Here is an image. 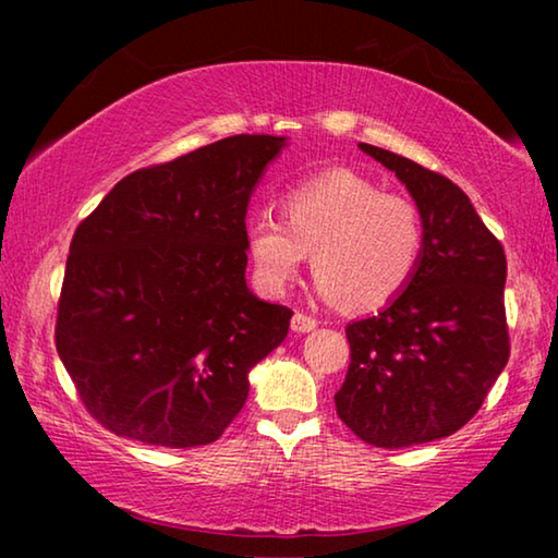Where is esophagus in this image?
Returning <instances> with one entry per match:
<instances>
[{"label": "esophagus", "mask_w": 558, "mask_h": 558, "mask_svg": "<svg viewBox=\"0 0 558 558\" xmlns=\"http://www.w3.org/2000/svg\"><path fill=\"white\" fill-rule=\"evenodd\" d=\"M290 327H292V332H313V329L317 327V319L305 315V313H295L290 319Z\"/></svg>", "instance_id": "obj_1"}]
</instances>
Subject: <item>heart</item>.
<instances>
[{"mask_svg":"<svg viewBox=\"0 0 558 558\" xmlns=\"http://www.w3.org/2000/svg\"><path fill=\"white\" fill-rule=\"evenodd\" d=\"M282 221L260 214L245 229L258 286L282 295L313 253L319 295L366 313L409 286L423 253V221L411 199L332 169L282 194Z\"/></svg>","mask_w":558,"mask_h":558,"instance_id":"1","label":"heart"}]
</instances>
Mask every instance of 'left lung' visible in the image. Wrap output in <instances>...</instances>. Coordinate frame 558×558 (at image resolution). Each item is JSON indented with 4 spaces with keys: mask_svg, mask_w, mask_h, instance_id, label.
<instances>
[{
    "mask_svg": "<svg viewBox=\"0 0 558 558\" xmlns=\"http://www.w3.org/2000/svg\"><path fill=\"white\" fill-rule=\"evenodd\" d=\"M423 221V253L379 315L347 325L349 369L335 393L344 426L376 448L452 436L480 411L509 359L502 243L448 177L374 145Z\"/></svg>",
    "mask_w": 558,
    "mask_h": 558,
    "instance_id": "obj_1",
    "label": "left lung"
}]
</instances>
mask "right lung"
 Listing matches in <instances>:
<instances>
[{"mask_svg":"<svg viewBox=\"0 0 558 558\" xmlns=\"http://www.w3.org/2000/svg\"><path fill=\"white\" fill-rule=\"evenodd\" d=\"M286 137L233 135L110 189L73 233L56 349L102 428L149 446L219 440L292 310L245 286V209Z\"/></svg>","mask_w":558,"mask_h":558,"instance_id":"right-lung-1","label":"right lung"}]
</instances>
